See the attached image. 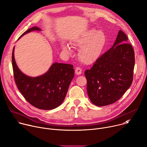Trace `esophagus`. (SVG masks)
Instances as JSON below:
<instances>
[{"mask_svg":"<svg viewBox=\"0 0 147 147\" xmlns=\"http://www.w3.org/2000/svg\"><path fill=\"white\" fill-rule=\"evenodd\" d=\"M75 73L77 75H80L82 73V70L80 67H76L75 69Z\"/></svg>","mask_w":147,"mask_h":147,"instance_id":"34e87169","label":"esophagus"}]
</instances>
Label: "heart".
<instances>
[{
  "label": "heart",
  "mask_w": 147,
  "mask_h": 147,
  "mask_svg": "<svg viewBox=\"0 0 147 147\" xmlns=\"http://www.w3.org/2000/svg\"><path fill=\"white\" fill-rule=\"evenodd\" d=\"M107 43V36L103 31L94 28L83 31L76 35L71 41V44L80 48L78 57L84 64L90 65L95 63L100 56ZM61 48L64 52L71 51L68 44L62 43Z\"/></svg>",
  "instance_id": "1"
}]
</instances>
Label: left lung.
I'll return each mask as SVG.
<instances>
[{
	"mask_svg": "<svg viewBox=\"0 0 147 147\" xmlns=\"http://www.w3.org/2000/svg\"><path fill=\"white\" fill-rule=\"evenodd\" d=\"M121 30L112 47L85 71L87 93L98 107L118 100L131 85L135 64L134 49Z\"/></svg>",
	"mask_w": 147,
	"mask_h": 147,
	"instance_id": "8db88e82",
	"label": "left lung"
}]
</instances>
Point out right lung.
Here are the masks:
<instances>
[{
    "label": "right lung",
    "instance_id": "obj_1",
    "mask_svg": "<svg viewBox=\"0 0 147 147\" xmlns=\"http://www.w3.org/2000/svg\"><path fill=\"white\" fill-rule=\"evenodd\" d=\"M34 31H40L38 27L29 28L21 35ZM14 47L12 52V66L15 82L24 98L32 106L44 110L58 107L66 96L70 84L74 76L73 66L54 63L44 74L30 77L24 74L18 67L14 58Z\"/></svg>",
    "mask_w": 147,
    "mask_h": 147
}]
</instances>
